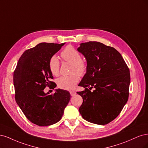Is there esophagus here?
Instances as JSON below:
<instances>
[{"label": "esophagus", "mask_w": 148, "mask_h": 148, "mask_svg": "<svg viewBox=\"0 0 148 148\" xmlns=\"http://www.w3.org/2000/svg\"><path fill=\"white\" fill-rule=\"evenodd\" d=\"M69 92H70V94L71 96H74V95H75L76 93V92L75 91H73V90H72V91H70Z\"/></svg>", "instance_id": "obj_1"}]
</instances>
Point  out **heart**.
<instances>
[{
  "label": "heart",
  "mask_w": 148,
  "mask_h": 148,
  "mask_svg": "<svg viewBox=\"0 0 148 148\" xmlns=\"http://www.w3.org/2000/svg\"><path fill=\"white\" fill-rule=\"evenodd\" d=\"M61 55L66 61L73 64L71 68V74L69 76H63L57 80V85L61 89L71 90L74 88L79 80L77 75H84L87 69V64L84 60L81 57L79 52L71 46H68L62 51ZM60 63L56 55L51 56L49 61V68L51 74L58 76L60 74ZM77 73L78 74H74Z\"/></svg>",
  "instance_id": "b5f03b06"
}]
</instances>
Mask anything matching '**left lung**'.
Returning <instances> with one entry per match:
<instances>
[{"mask_svg":"<svg viewBox=\"0 0 148 148\" xmlns=\"http://www.w3.org/2000/svg\"><path fill=\"white\" fill-rule=\"evenodd\" d=\"M77 50L87 63V73L79 84L85 90L77 92L83 99L80 114L89 122L108 124L118 116L128 101L129 69L117 50L102 43H82Z\"/></svg>","mask_w":148,"mask_h":148,"instance_id":"obj_1","label":"left lung"}]
</instances>
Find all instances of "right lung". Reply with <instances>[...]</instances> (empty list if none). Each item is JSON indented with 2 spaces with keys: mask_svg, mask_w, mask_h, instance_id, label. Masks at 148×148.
<instances>
[{
  "mask_svg": "<svg viewBox=\"0 0 148 148\" xmlns=\"http://www.w3.org/2000/svg\"><path fill=\"white\" fill-rule=\"evenodd\" d=\"M63 44L40 43L26 50L18 62L13 73L16 102L26 118L39 126H49L61 120L70 100L69 92L56 89L53 94L45 93L46 87L54 89L53 75L49 68L51 56Z\"/></svg>",
  "mask_w": 148,
  "mask_h": 148,
  "instance_id": "add662e5",
  "label": "right lung"
}]
</instances>
